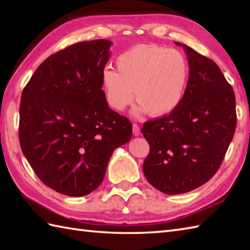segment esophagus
<instances>
[{"label": "esophagus", "mask_w": 250, "mask_h": 250, "mask_svg": "<svg viewBox=\"0 0 250 250\" xmlns=\"http://www.w3.org/2000/svg\"><path fill=\"white\" fill-rule=\"evenodd\" d=\"M132 131H133V135L134 136H139L140 135V126L136 124L132 125Z\"/></svg>", "instance_id": "1"}]
</instances>
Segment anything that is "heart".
<instances>
[{
	"label": "heart",
	"instance_id": "1",
	"mask_svg": "<svg viewBox=\"0 0 250 250\" xmlns=\"http://www.w3.org/2000/svg\"><path fill=\"white\" fill-rule=\"evenodd\" d=\"M117 70L104 68L102 83L108 104L124 110L133 100L139 102L134 116L149 113L160 117L182 103L189 81V64L182 52L155 44L137 45L122 52Z\"/></svg>",
	"mask_w": 250,
	"mask_h": 250
}]
</instances>
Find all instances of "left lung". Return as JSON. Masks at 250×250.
<instances>
[{
    "instance_id": "left-lung-1",
    "label": "left lung",
    "mask_w": 250,
    "mask_h": 250,
    "mask_svg": "<svg viewBox=\"0 0 250 250\" xmlns=\"http://www.w3.org/2000/svg\"><path fill=\"white\" fill-rule=\"evenodd\" d=\"M182 46L189 81L178 107L147 121L142 133L150 146L143 172L166 194L201 187L218 171L236 126L235 94L219 66L191 47Z\"/></svg>"
}]
</instances>
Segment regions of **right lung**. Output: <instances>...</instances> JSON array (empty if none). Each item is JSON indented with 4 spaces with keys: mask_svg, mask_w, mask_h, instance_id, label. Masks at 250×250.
I'll use <instances>...</instances> for the list:
<instances>
[{
    "mask_svg": "<svg viewBox=\"0 0 250 250\" xmlns=\"http://www.w3.org/2000/svg\"><path fill=\"white\" fill-rule=\"evenodd\" d=\"M111 44L82 42L48 57L21 94V150L47 187L68 196L97 189L114 150L132 136L102 90Z\"/></svg>",
    "mask_w": 250,
    "mask_h": 250,
    "instance_id": "right-lung-1",
    "label": "right lung"
}]
</instances>
